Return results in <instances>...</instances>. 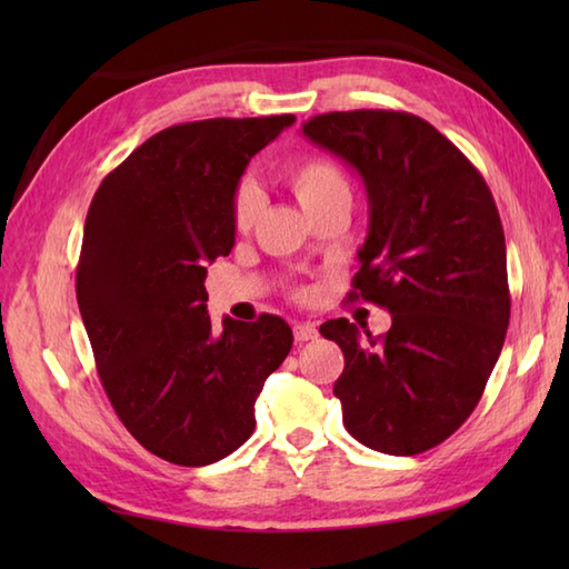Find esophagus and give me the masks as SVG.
<instances>
[{
  "instance_id": "esophagus-1",
  "label": "esophagus",
  "mask_w": 569,
  "mask_h": 569,
  "mask_svg": "<svg viewBox=\"0 0 569 569\" xmlns=\"http://www.w3.org/2000/svg\"><path fill=\"white\" fill-rule=\"evenodd\" d=\"M293 335H296V342H310V340H316L318 337V328L312 322H296L293 325Z\"/></svg>"
}]
</instances>
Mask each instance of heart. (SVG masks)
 I'll use <instances>...</instances> for the list:
<instances>
[{"instance_id":"heart-1","label":"heart","mask_w":569,"mask_h":569,"mask_svg":"<svg viewBox=\"0 0 569 569\" xmlns=\"http://www.w3.org/2000/svg\"><path fill=\"white\" fill-rule=\"evenodd\" d=\"M288 186L293 188L298 202L312 214L337 198H349V180L342 168L322 156H308L288 168ZM261 198L253 186L241 183L232 198V222L239 232H247L257 222Z\"/></svg>"}]
</instances>
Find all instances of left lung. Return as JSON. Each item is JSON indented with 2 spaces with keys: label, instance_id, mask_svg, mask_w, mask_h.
<instances>
[{
  "label": "left lung",
  "instance_id": "left-lung-1",
  "mask_svg": "<svg viewBox=\"0 0 569 569\" xmlns=\"http://www.w3.org/2000/svg\"><path fill=\"white\" fill-rule=\"evenodd\" d=\"M303 134L361 176L369 232L349 296L391 312L381 337L347 318L320 325L345 355L332 389L345 428L377 452H426L477 408L509 328L497 202L467 156L416 114L328 112Z\"/></svg>",
  "mask_w": 569,
  "mask_h": 569
}]
</instances>
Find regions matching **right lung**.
Segmentation results:
<instances>
[{
    "label": "right lung",
    "instance_id": "add662e5",
    "mask_svg": "<svg viewBox=\"0 0 569 569\" xmlns=\"http://www.w3.org/2000/svg\"><path fill=\"white\" fill-rule=\"evenodd\" d=\"M293 114L168 127L102 180L84 220L80 316L119 420L156 457L204 467L257 428L253 403L293 347L278 316L212 330L204 276L234 247L232 198Z\"/></svg>",
    "mask_w": 569,
    "mask_h": 569
}]
</instances>
